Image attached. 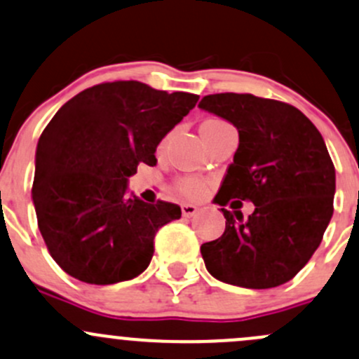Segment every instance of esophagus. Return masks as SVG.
I'll use <instances>...</instances> for the list:
<instances>
[{"label": "esophagus", "instance_id": "obj_1", "mask_svg": "<svg viewBox=\"0 0 359 359\" xmlns=\"http://www.w3.org/2000/svg\"><path fill=\"white\" fill-rule=\"evenodd\" d=\"M196 211H198V208H196L194 205H182V215H184V217L191 218L192 215H196Z\"/></svg>", "mask_w": 359, "mask_h": 359}]
</instances>
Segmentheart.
I'll return each mask as SVG.
<instances>
[{
	"mask_svg": "<svg viewBox=\"0 0 359 359\" xmlns=\"http://www.w3.org/2000/svg\"><path fill=\"white\" fill-rule=\"evenodd\" d=\"M213 122H218V120H213ZM177 191H179L180 196H184L186 199H198L208 191V182L205 179H199V177H180L175 182Z\"/></svg>",
	"mask_w": 359,
	"mask_h": 359,
	"instance_id": "obj_1",
	"label": "heart"
}]
</instances>
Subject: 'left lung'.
<instances>
[{"label": "left lung", "instance_id": "8db88e82", "mask_svg": "<svg viewBox=\"0 0 359 359\" xmlns=\"http://www.w3.org/2000/svg\"><path fill=\"white\" fill-rule=\"evenodd\" d=\"M199 108L239 130L215 203H255L248 220L222 208L225 232L201 246L206 270L239 287L285 284L309 262L334 213L335 168L322 134L292 104L248 93L210 94Z\"/></svg>", "mask_w": 359, "mask_h": 359}]
</instances>
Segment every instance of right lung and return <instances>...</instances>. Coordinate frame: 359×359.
<instances>
[{
  "label": "right lung",
  "mask_w": 359,
  "mask_h": 359,
  "mask_svg": "<svg viewBox=\"0 0 359 359\" xmlns=\"http://www.w3.org/2000/svg\"><path fill=\"white\" fill-rule=\"evenodd\" d=\"M198 94L103 82L67 101L41 134L32 199L37 227L60 269L86 284L130 280L148 269L158 229L179 205L127 198L139 163L198 103Z\"/></svg>",
  "instance_id": "obj_1"
}]
</instances>
